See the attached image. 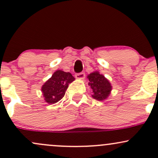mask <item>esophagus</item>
<instances>
[{
  "label": "esophagus",
  "mask_w": 158,
  "mask_h": 158,
  "mask_svg": "<svg viewBox=\"0 0 158 158\" xmlns=\"http://www.w3.org/2000/svg\"><path fill=\"white\" fill-rule=\"evenodd\" d=\"M85 73H76L75 77L77 79H85Z\"/></svg>",
  "instance_id": "1"
}]
</instances>
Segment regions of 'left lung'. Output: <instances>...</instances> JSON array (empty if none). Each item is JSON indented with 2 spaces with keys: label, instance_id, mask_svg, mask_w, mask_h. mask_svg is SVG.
<instances>
[{
  "label": "left lung",
  "instance_id": "left-lung-1",
  "mask_svg": "<svg viewBox=\"0 0 158 158\" xmlns=\"http://www.w3.org/2000/svg\"><path fill=\"white\" fill-rule=\"evenodd\" d=\"M87 78L89 80L88 85L91 88L92 98L99 101H103L110 95L112 87L110 81L98 71L91 73Z\"/></svg>",
  "mask_w": 158,
  "mask_h": 158
}]
</instances>
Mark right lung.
Listing matches in <instances>:
<instances>
[{
	"instance_id": "add662e5",
	"label": "right lung",
	"mask_w": 158,
	"mask_h": 158,
	"mask_svg": "<svg viewBox=\"0 0 158 158\" xmlns=\"http://www.w3.org/2000/svg\"><path fill=\"white\" fill-rule=\"evenodd\" d=\"M75 78L69 72L58 70L52 74L41 88L45 101L48 104L57 103L63 98L69 84Z\"/></svg>"
}]
</instances>
